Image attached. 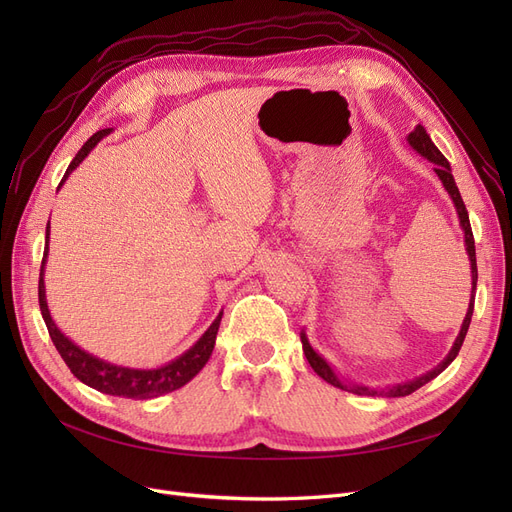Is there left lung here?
Here are the masks:
<instances>
[{"instance_id": "8db88e82", "label": "left lung", "mask_w": 512, "mask_h": 512, "mask_svg": "<svg viewBox=\"0 0 512 512\" xmlns=\"http://www.w3.org/2000/svg\"><path fill=\"white\" fill-rule=\"evenodd\" d=\"M408 143L410 147L421 153L423 158H427L429 162H433V170H436L438 179L442 181L444 190L448 192V196H451L453 205L457 209V215H459V226L463 230V241H466V252H468V260H470V271H472V292H470V305H468V312H466V318H463V324H461V331L455 339L453 348L448 350V354L444 356V361L438 363L436 367H433L431 371H427V374L418 376L414 380H408V382H401V384H393V386H384V389H369V386H363V384H354V382H346L339 378L335 374V369L327 363V359H324L322 354H318L312 344H309V339L305 335V331H301V344H303V352H305V359L307 363L312 365V369L316 371V374L324 380L329 382L333 386H337V389L342 391H348V393H354V395H369V397H406L410 393H414L416 389H421L423 384L431 382L436 376H440L442 371L451 365L455 361V356L459 354L461 350V344L463 339H466V333H468V327L472 322V312H474V297H476V282H478V269H476V250H474V235H472V226H470V218H468V209L466 205H463V198L459 194V188L457 183L453 179V170H451V164H448V160L442 156L440 149L433 145V141L429 138L427 130L423 126H416L410 134H408Z\"/></svg>"}]
</instances>
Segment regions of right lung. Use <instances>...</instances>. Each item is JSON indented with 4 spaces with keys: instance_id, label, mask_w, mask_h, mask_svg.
I'll return each mask as SVG.
<instances>
[{
    "instance_id": "right-lung-1",
    "label": "right lung",
    "mask_w": 512,
    "mask_h": 512,
    "mask_svg": "<svg viewBox=\"0 0 512 512\" xmlns=\"http://www.w3.org/2000/svg\"><path fill=\"white\" fill-rule=\"evenodd\" d=\"M113 132V128L100 130L89 141L81 147V151L76 153L74 160L70 162L64 179H61L59 188L64 185L68 175L72 170L79 166L87 156L89 151L94 149L104 136ZM49 232L51 226L46 224V239H44V256H42V267H40V282H38V301H40V312L46 322V329H49V335L53 339V344L57 352L61 354V359L66 361L72 374L79 378L83 384L91 386L100 393L106 395H115V397H128V399H151V397H160L166 393H173L181 389L183 384H188L200 369H203L209 361V356L215 346V335H218L220 322H222V312L218 314L211 322V327L200 335L198 342L179 354L177 359L170 363L156 367V369H134V367H123V365H113L108 361L98 359V356L85 352L83 348L76 346L72 339H68L64 333L59 331L55 320L51 318L49 312V303H46V288H44V267H46V258H49Z\"/></svg>"
}]
</instances>
